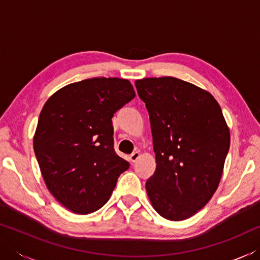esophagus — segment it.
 <instances>
[{
  "label": "esophagus",
  "instance_id": "obj_1",
  "mask_svg": "<svg viewBox=\"0 0 260 260\" xmlns=\"http://www.w3.org/2000/svg\"><path fill=\"white\" fill-rule=\"evenodd\" d=\"M140 157H141L140 151H134V152L131 155V161H132V162H135L136 160L139 159Z\"/></svg>",
  "mask_w": 260,
  "mask_h": 260
}]
</instances>
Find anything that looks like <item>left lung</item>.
Returning <instances> with one entry per match:
<instances>
[{"label": "left lung", "instance_id": "1", "mask_svg": "<svg viewBox=\"0 0 260 260\" xmlns=\"http://www.w3.org/2000/svg\"><path fill=\"white\" fill-rule=\"evenodd\" d=\"M146 103L157 167L146 189L152 208L172 221L192 217L217 190L231 133L208 90L173 77L135 81Z\"/></svg>", "mask_w": 260, "mask_h": 260}]
</instances>
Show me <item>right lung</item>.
<instances>
[{"label": "right lung", "mask_w": 260, "mask_h": 260, "mask_svg": "<svg viewBox=\"0 0 260 260\" xmlns=\"http://www.w3.org/2000/svg\"><path fill=\"white\" fill-rule=\"evenodd\" d=\"M134 98L126 79L93 78L60 88L43 105L34 152L48 190L71 212L102 208L129 167L114 152L111 118Z\"/></svg>", "instance_id": "add662e5"}]
</instances>
